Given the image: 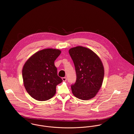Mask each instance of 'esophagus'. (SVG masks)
Instances as JSON below:
<instances>
[{"label":"esophagus","mask_w":134,"mask_h":134,"mask_svg":"<svg viewBox=\"0 0 134 134\" xmlns=\"http://www.w3.org/2000/svg\"><path fill=\"white\" fill-rule=\"evenodd\" d=\"M62 80L64 81V82H65L67 81V78L66 77H62Z\"/></svg>","instance_id":"esophagus-1"}]
</instances>
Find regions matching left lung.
<instances>
[{"label":"left lung","mask_w":134,"mask_h":134,"mask_svg":"<svg viewBox=\"0 0 134 134\" xmlns=\"http://www.w3.org/2000/svg\"><path fill=\"white\" fill-rule=\"evenodd\" d=\"M74 63L76 74L72 92L81 100H88L94 97L101 88L104 69L100 58L89 48L76 46L69 50Z\"/></svg>","instance_id":"1"}]
</instances>
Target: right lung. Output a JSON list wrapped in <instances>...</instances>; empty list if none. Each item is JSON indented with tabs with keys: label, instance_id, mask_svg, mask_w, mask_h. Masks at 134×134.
Wrapping results in <instances>:
<instances>
[{
	"label": "right lung",
	"instance_id": "1",
	"mask_svg": "<svg viewBox=\"0 0 134 134\" xmlns=\"http://www.w3.org/2000/svg\"><path fill=\"white\" fill-rule=\"evenodd\" d=\"M59 49L48 48L37 51L25 63L22 74L24 86L34 99L46 101L56 93V86L63 81L57 74L54 61Z\"/></svg>",
	"mask_w": 134,
	"mask_h": 134
}]
</instances>
